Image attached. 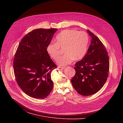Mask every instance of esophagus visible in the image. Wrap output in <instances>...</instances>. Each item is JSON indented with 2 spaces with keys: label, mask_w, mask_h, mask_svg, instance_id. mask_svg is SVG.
Wrapping results in <instances>:
<instances>
[{
  "label": "esophagus",
  "mask_w": 123,
  "mask_h": 123,
  "mask_svg": "<svg viewBox=\"0 0 123 123\" xmlns=\"http://www.w3.org/2000/svg\"><path fill=\"white\" fill-rule=\"evenodd\" d=\"M58 69L60 70H63L64 69V67H58Z\"/></svg>",
  "instance_id": "obj_1"
}]
</instances>
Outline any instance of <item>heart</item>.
<instances>
[{"mask_svg":"<svg viewBox=\"0 0 123 123\" xmlns=\"http://www.w3.org/2000/svg\"><path fill=\"white\" fill-rule=\"evenodd\" d=\"M55 43H50L46 51L51 58L57 61L61 55V49H64L65 54L58 61L59 65L65 66L74 60L82 59L85 55L88 48L89 38L84 31L79 32L73 29L65 30L56 36Z\"/></svg>","mask_w":123,"mask_h":123,"instance_id":"b5f03b06","label":"heart"}]
</instances>
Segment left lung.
I'll return each mask as SVG.
<instances>
[{"mask_svg":"<svg viewBox=\"0 0 123 123\" xmlns=\"http://www.w3.org/2000/svg\"><path fill=\"white\" fill-rule=\"evenodd\" d=\"M91 42L84 58L75 64L76 73L71 82L76 91L83 96L98 92L105 84L109 71V59L105 46L89 30Z\"/></svg>","mask_w":123,"mask_h":123,"instance_id":"left-lung-1","label":"left lung"}]
</instances>
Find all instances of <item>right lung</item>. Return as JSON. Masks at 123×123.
<instances>
[{"instance_id":"add662e5","label":"right lung","mask_w":123,"mask_h":123,"mask_svg":"<svg viewBox=\"0 0 123 123\" xmlns=\"http://www.w3.org/2000/svg\"><path fill=\"white\" fill-rule=\"evenodd\" d=\"M57 29H36L25 35L15 55L13 69L19 87L28 96L43 99L53 88L51 72L57 66L47 53Z\"/></svg>"}]
</instances>
